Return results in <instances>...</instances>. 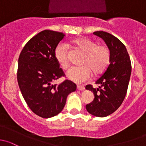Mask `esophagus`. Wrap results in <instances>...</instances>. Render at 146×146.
Masks as SVG:
<instances>
[{"label": "esophagus", "instance_id": "obj_1", "mask_svg": "<svg viewBox=\"0 0 146 146\" xmlns=\"http://www.w3.org/2000/svg\"><path fill=\"white\" fill-rule=\"evenodd\" d=\"M77 89L79 90V91H84V89H85V87L84 86H77Z\"/></svg>", "mask_w": 146, "mask_h": 146}]
</instances>
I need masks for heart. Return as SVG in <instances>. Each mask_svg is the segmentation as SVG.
Returning <instances> with one entry per match:
<instances>
[{"instance_id": "obj_1", "label": "heart", "mask_w": 146, "mask_h": 146, "mask_svg": "<svg viewBox=\"0 0 146 146\" xmlns=\"http://www.w3.org/2000/svg\"><path fill=\"white\" fill-rule=\"evenodd\" d=\"M73 44L86 54L82 67H73L67 72V76L70 81L76 84H82L91 79L92 70L96 74H100L106 71L110 62V50L106 45H98L95 40L87 38L74 40ZM54 57L62 70L70 67L68 48L65 43L57 45L54 50Z\"/></svg>"}]
</instances>
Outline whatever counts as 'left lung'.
<instances>
[{"mask_svg":"<svg viewBox=\"0 0 146 146\" xmlns=\"http://www.w3.org/2000/svg\"><path fill=\"white\" fill-rule=\"evenodd\" d=\"M94 34L104 40L110 50V62L104 73L96 82L100 86L94 88L87 85L86 89L94 93V100L86 106L91 115L104 117L119 108L127 92L131 73L130 58L125 46L115 36L106 31Z\"/></svg>","mask_w":146,"mask_h":146,"instance_id":"obj_1","label":"left lung"}]
</instances>
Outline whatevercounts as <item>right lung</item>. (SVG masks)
I'll use <instances>...</instances> for the list:
<instances>
[{
  "mask_svg": "<svg viewBox=\"0 0 146 146\" xmlns=\"http://www.w3.org/2000/svg\"><path fill=\"white\" fill-rule=\"evenodd\" d=\"M64 36L62 32L40 31L27 43L18 60L17 82L22 96L31 111L43 118L58 115L67 96L76 89L67 79L52 84L64 76L54 57L55 48Z\"/></svg>",
  "mask_w": 146,
  "mask_h": 146,
  "instance_id": "add662e5",
  "label": "right lung"
}]
</instances>
